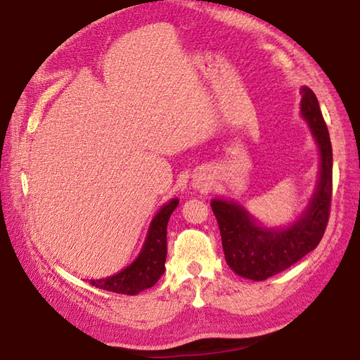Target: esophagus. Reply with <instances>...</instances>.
I'll return each instance as SVG.
<instances>
[{"label": "esophagus", "mask_w": 360, "mask_h": 360, "mask_svg": "<svg viewBox=\"0 0 360 360\" xmlns=\"http://www.w3.org/2000/svg\"><path fill=\"white\" fill-rule=\"evenodd\" d=\"M200 187H202V186H198V188H200Z\"/></svg>", "instance_id": "34e87169"}]
</instances>
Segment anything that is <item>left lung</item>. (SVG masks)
<instances>
[{
    "label": "left lung",
    "mask_w": 360,
    "mask_h": 360,
    "mask_svg": "<svg viewBox=\"0 0 360 360\" xmlns=\"http://www.w3.org/2000/svg\"><path fill=\"white\" fill-rule=\"evenodd\" d=\"M300 94V113L309 122L321 154L316 192L305 212L285 230H272L258 225L238 202L225 200H212L211 202L228 266L238 276L257 282L288 269L316 248L329 221L332 198V145L329 130L315 93L304 86Z\"/></svg>",
    "instance_id": "8db88e82"
}]
</instances>
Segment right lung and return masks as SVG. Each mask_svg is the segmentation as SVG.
<instances>
[{
    "label": "right lung",
    "mask_w": 360,
    "mask_h": 360,
    "mask_svg": "<svg viewBox=\"0 0 360 360\" xmlns=\"http://www.w3.org/2000/svg\"><path fill=\"white\" fill-rule=\"evenodd\" d=\"M179 200L174 198L168 201L165 206H162L160 211L155 214V217L149 226L146 243L143 245V250L132 264L126 269L115 274L112 277L89 280V285L96 286L99 290L127 294L134 296L140 291L151 288L158 283V280L165 272V259H167V225L169 215L178 206Z\"/></svg>",
    "instance_id": "1"
}]
</instances>
